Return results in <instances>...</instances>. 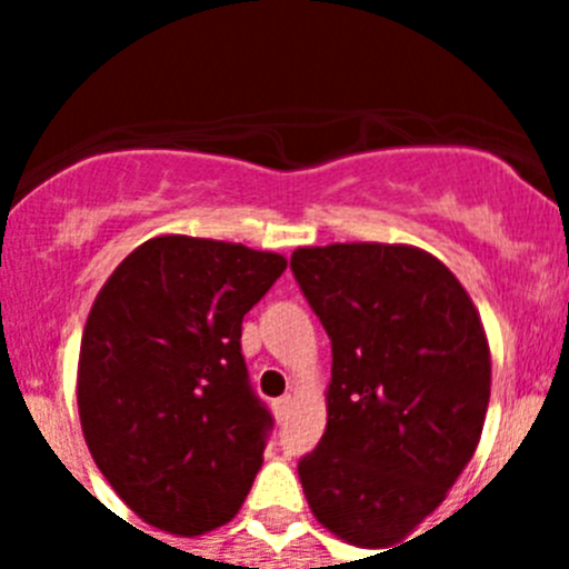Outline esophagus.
<instances>
[{
	"instance_id": "obj_1",
	"label": "esophagus",
	"mask_w": 569,
	"mask_h": 569,
	"mask_svg": "<svg viewBox=\"0 0 569 569\" xmlns=\"http://www.w3.org/2000/svg\"><path fill=\"white\" fill-rule=\"evenodd\" d=\"M290 407H293V399L290 396H281V399L273 401V416L276 421H284L290 416Z\"/></svg>"
}]
</instances>
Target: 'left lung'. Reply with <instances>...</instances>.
I'll list each match as a JSON object with an SVG mask.
<instances>
[{"label":"left lung","mask_w":569,"mask_h":569,"mask_svg":"<svg viewBox=\"0 0 569 569\" xmlns=\"http://www.w3.org/2000/svg\"><path fill=\"white\" fill-rule=\"evenodd\" d=\"M290 270L333 345L328 427L299 461L301 487L333 536L393 547L445 501L479 447L485 325L461 281L413 244L299 248Z\"/></svg>","instance_id":"8db88e82"}]
</instances>
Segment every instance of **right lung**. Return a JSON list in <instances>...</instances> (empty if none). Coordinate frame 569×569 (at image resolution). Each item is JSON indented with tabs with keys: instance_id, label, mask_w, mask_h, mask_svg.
Returning a JSON list of instances; mask_svg holds the SVG:
<instances>
[{
	"instance_id": "add662e5",
	"label": "right lung",
	"mask_w": 569,
	"mask_h": 569,
	"mask_svg": "<svg viewBox=\"0 0 569 569\" xmlns=\"http://www.w3.org/2000/svg\"><path fill=\"white\" fill-rule=\"evenodd\" d=\"M288 259L233 241L156 236L99 290L79 350L88 450L156 530L228 525L264 461L273 419L241 356V319Z\"/></svg>"
}]
</instances>
